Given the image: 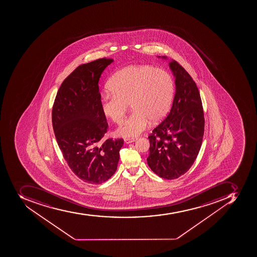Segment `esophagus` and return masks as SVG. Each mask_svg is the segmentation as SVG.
<instances>
[{
  "label": "esophagus",
  "instance_id": "obj_1",
  "mask_svg": "<svg viewBox=\"0 0 257 257\" xmlns=\"http://www.w3.org/2000/svg\"><path fill=\"white\" fill-rule=\"evenodd\" d=\"M136 140H137V138H124V142H125V143H127V144H130V143H132V142H134Z\"/></svg>",
  "mask_w": 257,
  "mask_h": 257
}]
</instances>
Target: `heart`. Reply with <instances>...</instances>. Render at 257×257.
Masks as SVG:
<instances>
[{
	"label": "heart",
	"instance_id": "obj_1",
	"mask_svg": "<svg viewBox=\"0 0 257 257\" xmlns=\"http://www.w3.org/2000/svg\"><path fill=\"white\" fill-rule=\"evenodd\" d=\"M111 93L102 95L100 108L106 118L120 123L128 103L134 110L116 133L138 136L151 123L164 119L175 94L173 77L164 69L148 65H130L115 73L107 84Z\"/></svg>",
	"mask_w": 257,
	"mask_h": 257
}]
</instances>
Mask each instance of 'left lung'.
Instances as JSON below:
<instances>
[{
    "label": "left lung",
    "instance_id": "left-lung-1",
    "mask_svg": "<svg viewBox=\"0 0 257 257\" xmlns=\"http://www.w3.org/2000/svg\"><path fill=\"white\" fill-rule=\"evenodd\" d=\"M175 94L169 114L148 137L147 163L155 174L174 180L190 169L198 155L205 131L200 92L189 73L171 60Z\"/></svg>",
    "mask_w": 257,
    "mask_h": 257
}]
</instances>
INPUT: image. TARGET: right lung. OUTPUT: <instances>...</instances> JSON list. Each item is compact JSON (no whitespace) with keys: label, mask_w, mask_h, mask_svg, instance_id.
<instances>
[{"label":"right lung","mask_w":257,"mask_h":257,"mask_svg":"<svg viewBox=\"0 0 257 257\" xmlns=\"http://www.w3.org/2000/svg\"><path fill=\"white\" fill-rule=\"evenodd\" d=\"M113 59L77 67L64 80L52 106V127L69 168L88 184L106 181L116 171L123 140L103 141L108 124L100 108L98 81Z\"/></svg>","instance_id":"obj_1"}]
</instances>
